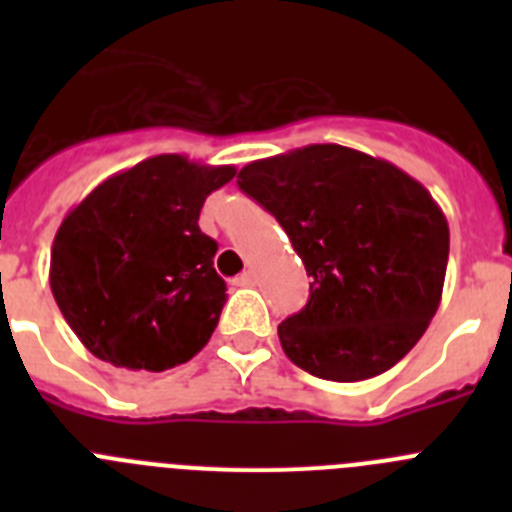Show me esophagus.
Returning <instances> with one entry per match:
<instances>
[{
  "mask_svg": "<svg viewBox=\"0 0 512 512\" xmlns=\"http://www.w3.org/2000/svg\"><path fill=\"white\" fill-rule=\"evenodd\" d=\"M235 284H238V287H253V284H256V274H253V271H243L241 277H235Z\"/></svg>",
  "mask_w": 512,
  "mask_h": 512,
  "instance_id": "1",
  "label": "esophagus"
}]
</instances>
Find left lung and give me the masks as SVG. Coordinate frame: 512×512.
<instances>
[{
    "label": "left lung",
    "instance_id": "1",
    "mask_svg": "<svg viewBox=\"0 0 512 512\" xmlns=\"http://www.w3.org/2000/svg\"><path fill=\"white\" fill-rule=\"evenodd\" d=\"M238 187L277 217L310 282L279 325L292 364L330 382L387 372L441 302L449 223L390 161L323 143L243 166Z\"/></svg>",
    "mask_w": 512,
    "mask_h": 512
}]
</instances>
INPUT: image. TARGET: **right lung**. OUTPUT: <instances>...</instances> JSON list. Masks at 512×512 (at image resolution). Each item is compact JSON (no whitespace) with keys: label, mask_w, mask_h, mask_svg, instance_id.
Here are the masks:
<instances>
[{"label":"right lung","mask_w":512,"mask_h":512,"mask_svg":"<svg viewBox=\"0 0 512 512\" xmlns=\"http://www.w3.org/2000/svg\"><path fill=\"white\" fill-rule=\"evenodd\" d=\"M233 166L164 153L104 179L63 217L51 289L97 359L164 372L210 341L225 305L217 243L197 225L207 194Z\"/></svg>","instance_id":"add662e5"}]
</instances>
